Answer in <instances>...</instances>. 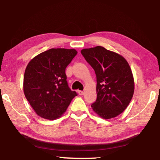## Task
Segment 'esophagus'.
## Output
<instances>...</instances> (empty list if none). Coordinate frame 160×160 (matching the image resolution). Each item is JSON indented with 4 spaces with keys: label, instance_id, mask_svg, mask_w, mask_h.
Masks as SVG:
<instances>
[{
    "label": "esophagus",
    "instance_id": "34e87169",
    "mask_svg": "<svg viewBox=\"0 0 160 160\" xmlns=\"http://www.w3.org/2000/svg\"><path fill=\"white\" fill-rule=\"evenodd\" d=\"M78 93L79 95H83L84 94V91H78Z\"/></svg>",
    "mask_w": 160,
    "mask_h": 160
}]
</instances>
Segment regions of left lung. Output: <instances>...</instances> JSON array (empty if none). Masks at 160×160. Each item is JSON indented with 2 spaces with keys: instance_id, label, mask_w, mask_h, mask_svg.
I'll list each match as a JSON object with an SVG mask.
<instances>
[{
  "instance_id": "obj_1",
  "label": "left lung",
  "mask_w": 160,
  "mask_h": 160,
  "mask_svg": "<svg viewBox=\"0 0 160 160\" xmlns=\"http://www.w3.org/2000/svg\"><path fill=\"white\" fill-rule=\"evenodd\" d=\"M96 75L97 99L93 111L104 119L115 118L130 103L134 93V80L127 61L120 54L97 46L81 50Z\"/></svg>"
}]
</instances>
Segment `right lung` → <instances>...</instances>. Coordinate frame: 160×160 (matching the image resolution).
<instances>
[{
	"label": "right lung",
	"instance_id": "obj_1",
	"mask_svg": "<svg viewBox=\"0 0 160 160\" xmlns=\"http://www.w3.org/2000/svg\"><path fill=\"white\" fill-rule=\"evenodd\" d=\"M77 53L74 49H50L33 58L27 66L24 93L40 117L51 120L60 117L78 95L68 86L65 73Z\"/></svg>",
	"mask_w": 160,
	"mask_h": 160
}]
</instances>
